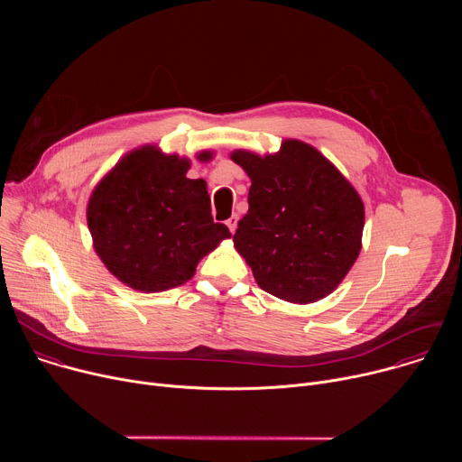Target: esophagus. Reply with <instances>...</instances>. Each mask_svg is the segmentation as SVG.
Instances as JSON below:
<instances>
[{
    "instance_id": "esophagus-1",
    "label": "esophagus",
    "mask_w": 462,
    "mask_h": 462,
    "mask_svg": "<svg viewBox=\"0 0 462 462\" xmlns=\"http://www.w3.org/2000/svg\"><path fill=\"white\" fill-rule=\"evenodd\" d=\"M237 221H239V216L237 214H232L230 216V219L226 221V225H228V228H230V232L234 234L236 232V228H237Z\"/></svg>"
}]
</instances>
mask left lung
Returning <instances> with one entry per match:
<instances>
[{
  "label": "left lung",
  "mask_w": 462,
  "mask_h": 462,
  "mask_svg": "<svg viewBox=\"0 0 462 462\" xmlns=\"http://www.w3.org/2000/svg\"><path fill=\"white\" fill-rule=\"evenodd\" d=\"M252 184L234 245L257 285L291 303L331 294L358 257L364 203L318 150L285 141L276 155L234 152Z\"/></svg>",
  "instance_id": "left-lung-1"
}]
</instances>
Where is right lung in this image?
<instances>
[{
  "label": "right lung",
  "mask_w": 462,
  "mask_h": 462,
  "mask_svg": "<svg viewBox=\"0 0 462 462\" xmlns=\"http://www.w3.org/2000/svg\"><path fill=\"white\" fill-rule=\"evenodd\" d=\"M188 168L186 159L146 146L127 153L91 195L95 250L131 289L159 292L186 283L199 259L232 236L214 223L207 182L188 179Z\"/></svg>",
  "instance_id": "1"
}]
</instances>
